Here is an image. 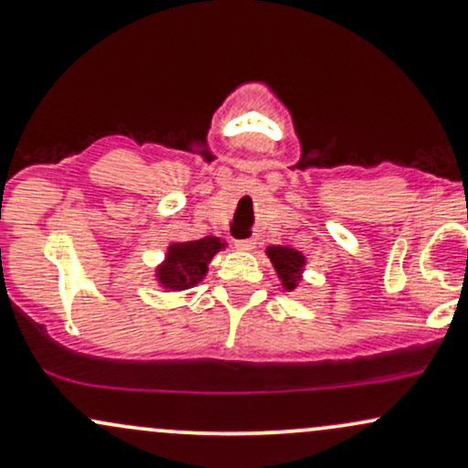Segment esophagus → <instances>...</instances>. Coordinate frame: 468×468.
Masks as SVG:
<instances>
[{
  "label": "esophagus",
  "mask_w": 468,
  "mask_h": 468,
  "mask_svg": "<svg viewBox=\"0 0 468 468\" xmlns=\"http://www.w3.org/2000/svg\"><path fill=\"white\" fill-rule=\"evenodd\" d=\"M255 244H257V238L235 239V249H239V250H250V249H255Z\"/></svg>",
  "instance_id": "1"
}]
</instances>
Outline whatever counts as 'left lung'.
<instances>
[{"label": "left lung", "instance_id": "left-lung-1", "mask_svg": "<svg viewBox=\"0 0 468 468\" xmlns=\"http://www.w3.org/2000/svg\"><path fill=\"white\" fill-rule=\"evenodd\" d=\"M266 252L268 257H271L272 266H275L277 275L282 277L283 288L292 290L297 286L299 275H302V268L305 264L302 252L288 249V246H271Z\"/></svg>", "mask_w": 468, "mask_h": 468}]
</instances>
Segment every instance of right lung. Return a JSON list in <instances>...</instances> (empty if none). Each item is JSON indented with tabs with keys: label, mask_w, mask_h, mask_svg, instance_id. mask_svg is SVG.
Wrapping results in <instances>:
<instances>
[{
	"label": "right lung",
	"mask_w": 468,
	"mask_h": 468,
	"mask_svg": "<svg viewBox=\"0 0 468 468\" xmlns=\"http://www.w3.org/2000/svg\"><path fill=\"white\" fill-rule=\"evenodd\" d=\"M222 246V239L213 238V235L202 239L182 241V244H171L165 264L158 268V282L171 290H186L196 286L207 275V264Z\"/></svg>",
	"instance_id": "add662e5"
}]
</instances>
